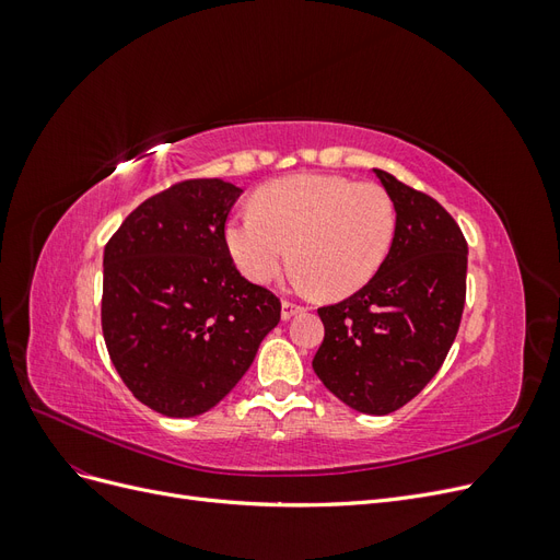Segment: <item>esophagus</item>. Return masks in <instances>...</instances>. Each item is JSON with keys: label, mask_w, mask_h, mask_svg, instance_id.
I'll use <instances>...</instances> for the list:
<instances>
[{"label": "esophagus", "mask_w": 560, "mask_h": 560, "mask_svg": "<svg viewBox=\"0 0 560 560\" xmlns=\"http://www.w3.org/2000/svg\"><path fill=\"white\" fill-rule=\"evenodd\" d=\"M306 308L303 306H299V303H294V301H282V319H290V317H294L296 313H303Z\"/></svg>", "instance_id": "1"}]
</instances>
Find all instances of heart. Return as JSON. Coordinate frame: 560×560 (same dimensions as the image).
I'll return each instance as SVG.
<instances>
[{"mask_svg":"<svg viewBox=\"0 0 560 560\" xmlns=\"http://www.w3.org/2000/svg\"><path fill=\"white\" fill-rule=\"evenodd\" d=\"M252 208L229 219L224 241L257 284L280 273L292 247L296 282L341 299L378 273L395 241V202L371 182L301 173L261 186Z\"/></svg>","mask_w":560,"mask_h":560,"instance_id":"obj_1","label":"heart"}]
</instances>
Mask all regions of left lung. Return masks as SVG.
<instances>
[{
    "label": "left lung",
    "mask_w": 560,
    "mask_h": 560,
    "mask_svg": "<svg viewBox=\"0 0 560 560\" xmlns=\"http://www.w3.org/2000/svg\"><path fill=\"white\" fill-rule=\"evenodd\" d=\"M395 202L387 259L360 292L319 308L317 378L350 409L385 416L425 387L455 341L465 308L467 243L428 194L374 167Z\"/></svg>",
    "instance_id": "8db88e82"
}]
</instances>
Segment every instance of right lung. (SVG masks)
<instances>
[{
    "instance_id": "1",
    "label": "right lung",
    "mask_w": 560,
    "mask_h": 560,
    "mask_svg": "<svg viewBox=\"0 0 560 560\" xmlns=\"http://www.w3.org/2000/svg\"><path fill=\"white\" fill-rule=\"evenodd\" d=\"M243 189L186 179L147 198L105 247L103 334L130 393L171 418L210 411L280 322L235 268L224 226Z\"/></svg>"
}]
</instances>
